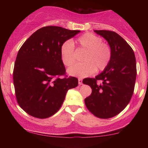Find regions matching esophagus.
Listing matches in <instances>:
<instances>
[{
	"mask_svg": "<svg viewBox=\"0 0 148 148\" xmlns=\"http://www.w3.org/2000/svg\"><path fill=\"white\" fill-rule=\"evenodd\" d=\"M78 84H79V85H82V79L81 78H79L78 79Z\"/></svg>",
	"mask_w": 148,
	"mask_h": 148,
	"instance_id": "1",
	"label": "esophagus"
}]
</instances>
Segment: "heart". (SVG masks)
<instances>
[{"label": "heart", "instance_id": "obj_1", "mask_svg": "<svg viewBox=\"0 0 148 148\" xmlns=\"http://www.w3.org/2000/svg\"><path fill=\"white\" fill-rule=\"evenodd\" d=\"M96 34L85 33L76 40L78 49L85 51L84 62L74 64L68 69L70 75L84 78L96 71H104L110 63L112 51L108 44ZM60 57L64 65L71 66L75 61V52L73 42L67 40L60 46Z\"/></svg>", "mask_w": 148, "mask_h": 148}]
</instances>
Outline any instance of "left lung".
<instances>
[{"mask_svg":"<svg viewBox=\"0 0 148 148\" xmlns=\"http://www.w3.org/2000/svg\"><path fill=\"white\" fill-rule=\"evenodd\" d=\"M94 32L107 40L112 57L104 71L95 78L83 81L92 90L90 96L85 99V104L94 116L109 119L119 114L130 102L136 80V60L132 48L116 32Z\"/></svg>","mask_w":148,"mask_h":148,"instance_id":"obj_1","label":"left lung"}]
</instances>
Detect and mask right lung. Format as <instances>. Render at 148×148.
Here are the masks:
<instances>
[{
	"label": "right lung",
	"instance_id": "1",
	"mask_svg": "<svg viewBox=\"0 0 148 148\" xmlns=\"http://www.w3.org/2000/svg\"><path fill=\"white\" fill-rule=\"evenodd\" d=\"M79 32L46 26L34 32L20 48L13 84L18 104L28 114L38 119L52 116L61 107L67 91L77 86V78L66 75L60 46Z\"/></svg>",
	"mask_w": 148,
	"mask_h": 148
}]
</instances>
